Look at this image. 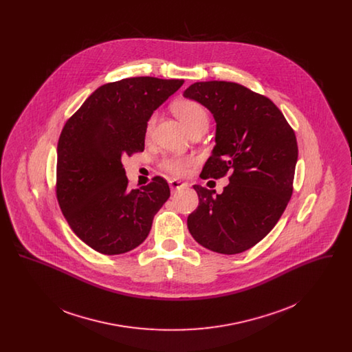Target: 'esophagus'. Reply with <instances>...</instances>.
<instances>
[{
  "label": "esophagus",
  "instance_id": "esophagus-1",
  "mask_svg": "<svg viewBox=\"0 0 352 352\" xmlns=\"http://www.w3.org/2000/svg\"><path fill=\"white\" fill-rule=\"evenodd\" d=\"M168 184H170V188H171L173 192L177 191V190H181V188L187 187V184H184L182 181H178V179H171Z\"/></svg>",
  "mask_w": 352,
  "mask_h": 352
}]
</instances>
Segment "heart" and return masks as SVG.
Wrapping results in <instances>:
<instances>
[{"label":"heart","instance_id":"1","mask_svg":"<svg viewBox=\"0 0 352 352\" xmlns=\"http://www.w3.org/2000/svg\"><path fill=\"white\" fill-rule=\"evenodd\" d=\"M175 116L181 120L187 131L208 122V115L204 107L198 101L182 99L174 102L173 105ZM155 122V116L153 115L146 124V134H151ZM192 158L186 155H168L161 161V168L166 170L173 175H184L187 168L191 165Z\"/></svg>","mask_w":352,"mask_h":352}]
</instances>
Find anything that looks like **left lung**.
I'll use <instances>...</instances> for the list:
<instances>
[{"instance_id":"left-lung-1","label":"left lung","mask_w":352,"mask_h":352,"mask_svg":"<svg viewBox=\"0 0 352 352\" xmlns=\"http://www.w3.org/2000/svg\"><path fill=\"white\" fill-rule=\"evenodd\" d=\"M184 96L206 107L217 122V145L201 178L230 174L221 194L192 186L199 206L187 218L188 231L210 251H247L273 230L290 201L296 134L273 101L241 84L198 82Z\"/></svg>"}]
</instances>
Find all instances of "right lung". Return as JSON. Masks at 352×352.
I'll return each instance as SVG.
<instances>
[{
	"mask_svg": "<svg viewBox=\"0 0 352 352\" xmlns=\"http://www.w3.org/2000/svg\"><path fill=\"white\" fill-rule=\"evenodd\" d=\"M184 80L128 78L99 87L68 120L58 142L56 198L71 230L102 254L138 247L170 197L164 178L128 190L122 155L144 151L153 112Z\"/></svg>",
	"mask_w": 352,
	"mask_h": 352,
	"instance_id": "add662e5",
	"label": "right lung"
}]
</instances>
